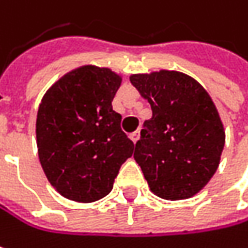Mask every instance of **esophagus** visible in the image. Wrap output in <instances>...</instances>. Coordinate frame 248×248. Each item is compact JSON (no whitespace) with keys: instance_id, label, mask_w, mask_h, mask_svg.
I'll return each instance as SVG.
<instances>
[{"instance_id":"esophagus-1","label":"esophagus","mask_w":248,"mask_h":248,"mask_svg":"<svg viewBox=\"0 0 248 248\" xmlns=\"http://www.w3.org/2000/svg\"><path fill=\"white\" fill-rule=\"evenodd\" d=\"M130 138H131V141H133L134 144L140 140V130H137L135 133H133L131 135H130Z\"/></svg>"}]
</instances>
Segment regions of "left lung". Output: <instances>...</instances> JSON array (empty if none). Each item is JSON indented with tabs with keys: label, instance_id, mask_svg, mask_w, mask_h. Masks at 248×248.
<instances>
[{
	"label": "left lung",
	"instance_id": "8db88e82",
	"mask_svg": "<svg viewBox=\"0 0 248 248\" xmlns=\"http://www.w3.org/2000/svg\"><path fill=\"white\" fill-rule=\"evenodd\" d=\"M130 81L152 110L134 152L151 192L167 201L192 198L215 175L224 147L215 103L181 72L133 75Z\"/></svg>",
	"mask_w": 248,
	"mask_h": 248
}]
</instances>
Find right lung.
Wrapping results in <instances>:
<instances>
[{"instance_id":"add662e5","label":"right lung","mask_w":248,"mask_h":248,"mask_svg":"<svg viewBox=\"0 0 248 248\" xmlns=\"http://www.w3.org/2000/svg\"><path fill=\"white\" fill-rule=\"evenodd\" d=\"M121 76L81 66L58 80L39 104L36 145L45 175L63 198L90 203L107 196L133 141L111 106Z\"/></svg>"}]
</instances>
